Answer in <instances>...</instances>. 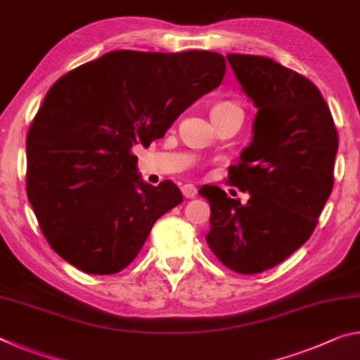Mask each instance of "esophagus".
Here are the masks:
<instances>
[{"mask_svg":"<svg viewBox=\"0 0 360 360\" xmlns=\"http://www.w3.org/2000/svg\"><path fill=\"white\" fill-rule=\"evenodd\" d=\"M181 191H182V195L186 198H193L197 195V187L193 184H184L181 187Z\"/></svg>","mask_w":360,"mask_h":360,"instance_id":"34e87169","label":"esophagus"}]
</instances>
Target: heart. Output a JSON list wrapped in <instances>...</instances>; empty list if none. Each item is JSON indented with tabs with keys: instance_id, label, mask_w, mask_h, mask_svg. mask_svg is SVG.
Masks as SVG:
<instances>
[{
	"instance_id": "1",
	"label": "heart",
	"mask_w": 360,
	"mask_h": 360,
	"mask_svg": "<svg viewBox=\"0 0 360 360\" xmlns=\"http://www.w3.org/2000/svg\"><path fill=\"white\" fill-rule=\"evenodd\" d=\"M237 107L236 104H232V102H218V104H214L213 108H211V115L213 113H218V112H224V110H229V108Z\"/></svg>"
}]
</instances>
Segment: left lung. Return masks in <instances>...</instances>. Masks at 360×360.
I'll use <instances>...</instances> for the list:
<instances>
[{
    "mask_svg": "<svg viewBox=\"0 0 360 360\" xmlns=\"http://www.w3.org/2000/svg\"><path fill=\"white\" fill-rule=\"evenodd\" d=\"M243 93L258 108L253 139L229 167V184L248 202L203 186L211 252L238 274H258L307 242L333 189L338 150L332 113L306 77L262 56L227 54Z\"/></svg>",
    "mask_w": 360,
    "mask_h": 360,
    "instance_id": "8db88e82",
    "label": "left lung"
}]
</instances>
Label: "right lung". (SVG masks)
I'll use <instances>...</instances> for the list:
<instances>
[{
	"mask_svg": "<svg viewBox=\"0 0 360 360\" xmlns=\"http://www.w3.org/2000/svg\"><path fill=\"white\" fill-rule=\"evenodd\" d=\"M224 73L211 51H112L51 86L27 134V197L62 259L108 276L138 256L182 193L171 181L146 184L131 149L163 138Z\"/></svg>",
	"mask_w": 360,
	"mask_h": 360,
	"instance_id": "obj_1",
	"label": "right lung"
}]
</instances>
